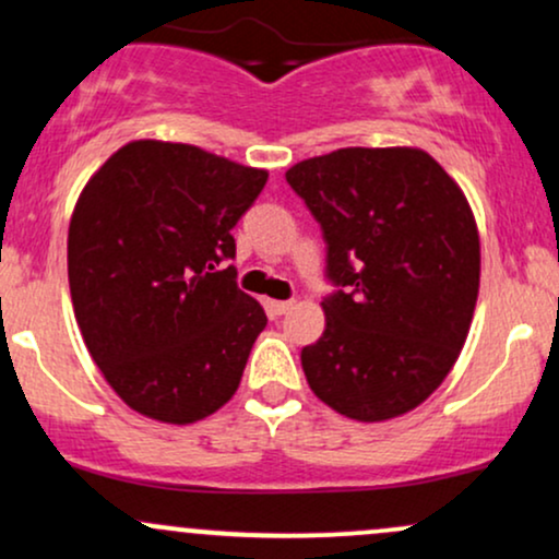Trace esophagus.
I'll list each match as a JSON object with an SVG mask.
<instances>
[{"label": "esophagus", "instance_id": "1", "mask_svg": "<svg viewBox=\"0 0 559 559\" xmlns=\"http://www.w3.org/2000/svg\"><path fill=\"white\" fill-rule=\"evenodd\" d=\"M267 310H271L273 316H286V312L292 310V301H288V299H284V301L271 299V301H267Z\"/></svg>", "mask_w": 559, "mask_h": 559}]
</instances>
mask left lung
Returning <instances> with one entry per match:
<instances>
[{
	"mask_svg": "<svg viewBox=\"0 0 559 559\" xmlns=\"http://www.w3.org/2000/svg\"><path fill=\"white\" fill-rule=\"evenodd\" d=\"M286 181L325 241V331L301 349L307 383L336 413L389 420L439 389L478 299L467 199L423 150L346 146Z\"/></svg>",
	"mask_w": 559,
	"mask_h": 559,
	"instance_id": "left-lung-1",
	"label": "left lung"
}]
</instances>
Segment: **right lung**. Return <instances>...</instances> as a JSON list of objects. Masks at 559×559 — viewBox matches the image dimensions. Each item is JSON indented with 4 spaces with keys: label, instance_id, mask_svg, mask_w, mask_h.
<instances>
[{
    "label": "right lung",
    "instance_id": "right-lung-1",
    "mask_svg": "<svg viewBox=\"0 0 559 559\" xmlns=\"http://www.w3.org/2000/svg\"><path fill=\"white\" fill-rule=\"evenodd\" d=\"M267 173L191 144L131 141L94 173L68 234L88 355L136 413L186 426L239 389L267 318L236 286L234 230Z\"/></svg>",
    "mask_w": 559,
    "mask_h": 559
}]
</instances>
